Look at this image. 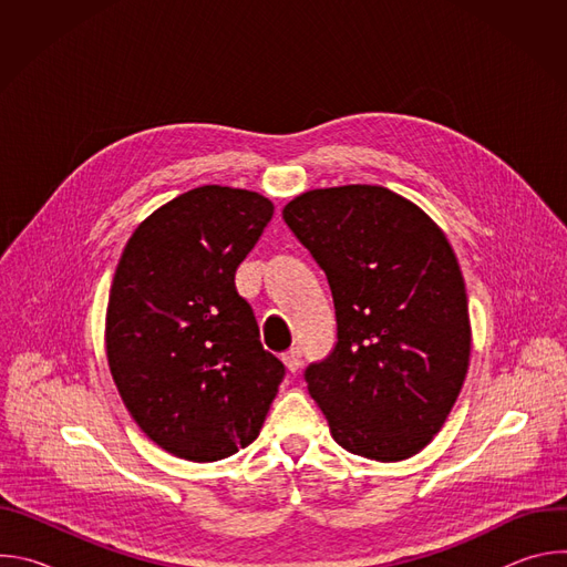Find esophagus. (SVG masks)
Returning a JSON list of instances; mask_svg holds the SVG:
<instances>
[{"mask_svg": "<svg viewBox=\"0 0 567 567\" xmlns=\"http://www.w3.org/2000/svg\"><path fill=\"white\" fill-rule=\"evenodd\" d=\"M282 361H285L289 372H298L302 368V350L300 348H291L289 352L282 354Z\"/></svg>", "mask_w": 567, "mask_h": 567, "instance_id": "obj_1", "label": "esophagus"}]
</instances>
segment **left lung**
Wrapping results in <instances>:
<instances>
[{
    "label": "left lung",
    "instance_id": "left-lung-1",
    "mask_svg": "<svg viewBox=\"0 0 567 567\" xmlns=\"http://www.w3.org/2000/svg\"><path fill=\"white\" fill-rule=\"evenodd\" d=\"M282 217L334 298L339 341L305 370L332 437L379 462L420 453L444 426L471 354L446 235L413 202L361 184L302 193Z\"/></svg>",
    "mask_w": 567,
    "mask_h": 567
}]
</instances>
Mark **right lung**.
<instances>
[{"mask_svg": "<svg viewBox=\"0 0 567 567\" xmlns=\"http://www.w3.org/2000/svg\"><path fill=\"white\" fill-rule=\"evenodd\" d=\"M271 217L258 193L193 188L141 221L118 260L110 370L138 429L177 457L215 462L249 446L285 377L235 289Z\"/></svg>", "mask_w": 567, "mask_h": 567, "instance_id": "right-lung-1", "label": "right lung"}]
</instances>
